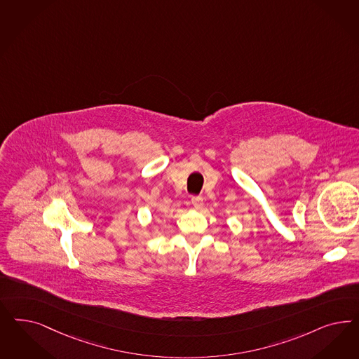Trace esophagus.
<instances>
[{"mask_svg": "<svg viewBox=\"0 0 359 359\" xmlns=\"http://www.w3.org/2000/svg\"><path fill=\"white\" fill-rule=\"evenodd\" d=\"M191 205L194 208H201L203 206V198L202 197H193L191 198Z\"/></svg>", "mask_w": 359, "mask_h": 359, "instance_id": "esophagus-1", "label": "esophagus"}]
</instances>
